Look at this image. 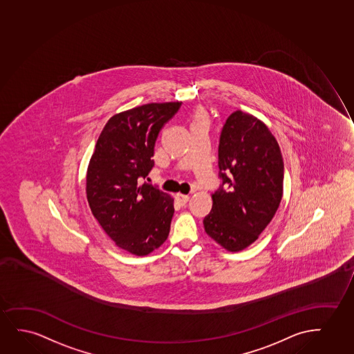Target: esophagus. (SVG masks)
<instances>
[{
  "label": "esophagus",
  "mask_w": 354,
  "mask_h": 354,
  "mask_svg": "<svg viewBox=\"0 0 354 354\" xmlns=\"http://www.w3.org/2000/svg\"><path fill=\"white\" fill-rule=\"evenodd\" d=\"M189 196H186V194H181V193L175 194V201L179 203L180 205H185L186 203L189 202Z\"/></svg>",
  "instance_id": "obj_1"
}]
</instances>
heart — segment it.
<instances>
[{
	"label": "heart",
	"instance_id": "1",
	"mask_svg": "<svg viewBox=\"0 0 354 354\" xmlns=\"http://www.w3.org/2000/svg\"><path fill=\"white\" fill-rule=\"evenodd\" d=\"M207 121V114H205V111H203V109H198L194 115H193V122H196V121Z\"/></svg>",
	"mask_w": 354,
	"mask_h": 354
}]
</instances>
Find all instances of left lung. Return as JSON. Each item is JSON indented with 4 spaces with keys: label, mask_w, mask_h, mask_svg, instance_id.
I'll use <instances>...</instances> for the list:
<instances>
[{
    "label": "left lung",
    "mask_w": 354,
    "mask_h": 354,
    "mask_svg": "<svg viewBox=\"0 0 354 354\" xmlns=\"http://www.w3.org/2000/svg\"><path fill=\"white\" fill-rule=\"evenodd\" d=\"M218 168L222 185L203 223L216 243L238 252L258 239L280 205L283 160L266 124L236 111L221 132Z\"/></svg>",
    "instance_id": "left-lung-1"
}]
</instances>
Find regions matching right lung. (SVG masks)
Here are the masks:
<instances>
[{
  "mask_svg": "<svg viewBox=\"0 0 354 354\" xmlns=\"http://www.w3.org/2000/svg\"><path fill=\"white\" fill-rule=\"evenodd\" d=\"M180 106L181 102L149 103L111 116L88 163L92 215L116 246L136 256L152 252L169 234L174 199L140 180L155 165L160 131Z\"/></svg>",
  "mask_w": 354,
  "mask_h": 354,
  "instance_id": "add662e5",
  "label": "right lung"
}]
</instances>
